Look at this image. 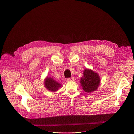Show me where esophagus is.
<instances>
[{
    "label": "esophagus",
    "mask_w": 134,
    "mask_h": 134,
    "mask_svg": "<svg viewBox=\"0 0 134 134\" xmlns=\"http://www.w3.org/2000/svg\"><path fill=\"white\" fill-rule=\"evenodd\" d=\"M74 80V78H68L66 79V81L69 82V81H72Z\"/></svg>",
    "instance_id": "1"
}]
</instances>
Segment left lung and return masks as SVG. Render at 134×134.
Wrapping results in <instances>:
<instances>
[{
	"mask_svg": "<svg viewBox=\"0 0 134 134\" xmlns=\"http://www.w3.org/2000/svg\"><path fill=\"white\" fill-rule=\"evenodd\" d=\"M80 83L84 91L90 93L97 90L100 84V77L98 74L90 69H85L81 78Z\"/></svg>",
	"mask_w": 134,
	"mask_h": 134,
	"instance_id": "1",
	"label": "left lung"
}]
</instances>
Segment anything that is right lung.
Here are the masks:
<instances>
[{"mask_svg": "<svg viewBox=\"0 0 134 134\" xmlns=\"http://www.w3.org/2000/svg\"><path fill=\"white\" fill-rule=\"evenodd\" d=\"M44 85L48 90L52 92H55L62 86V84L51 77H47L45 79Z\"/></svg>", "mask_w": 134, "mask_h": 134, "instance_id": "right-lung-1", "label": "right lung"}]
</instances>
